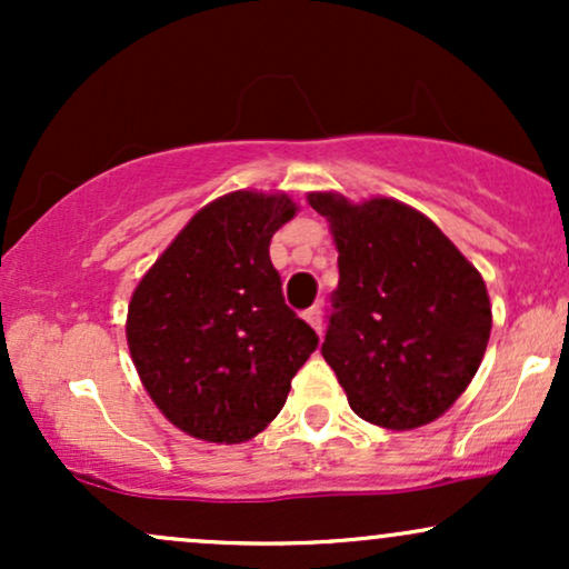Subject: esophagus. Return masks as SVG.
I'll return each instance as SVG.
<instances>
[{
  "label": "esophagus",
  "mask_w": 569,
  "mask_h": 569,
  "mask_svg": "<svg viewBox=\"0 0 569 569\" xmlns=\"http://www.w3.org/2000/svg\"><path fill=\"white\" fill-rule=\"evenodd\" d=\"M305 318H307V323L312 326V329L318 331V335H321L323 331V310L318 305H312L310 310H305Z\"/></svg>",
  "instance_id": "esophagus-1"
}]
</instances>
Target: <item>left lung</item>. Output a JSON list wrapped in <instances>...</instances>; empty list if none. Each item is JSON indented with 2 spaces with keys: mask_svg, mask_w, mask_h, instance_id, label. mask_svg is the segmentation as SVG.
I'll list each match as a JSON object with an SVG mask.
<instances>
[{
  "mask_svg": "<svg viewBox=\"0 0 569 569\" xmlns=\"http://www.w3.org/2000/svg\"><path fill=\"white\" fill-rule=\"evenodd\" d=\"M339 251L323 358L358 417L390 430L441 417L485 358L492 307L479 270L428 217L390 198L312 192Z\"/></svg>",
  "mask_w": 569,
  "mask_h": 569,
  "instance_id": "left-lung-1",
  "label": "left lung"
}]
</instances>
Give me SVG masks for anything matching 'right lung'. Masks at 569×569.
I'll return each mask as SVG.
<instances>
[{"instance_id": "1", "label": "right lung", "mask_w": 569, "mask_h": 569, "mask_svg": "<svg viewBox=\"0 0 569 569\" xmlns=\"http://www.w3.org/2000/svg\"><path fill=\"white\" fill-rule=\"evenodd\" d=\"M293 213L286 194H224L189 219L133 291L126 331L136 371L194 439H253L318 348L270 262L272 234Z\"/></svg>"}]
</instances>
